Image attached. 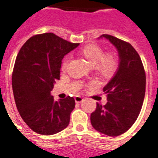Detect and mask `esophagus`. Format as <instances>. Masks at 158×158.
I'll use <instances>...</instances> for the list:
<instances>
[{"mask_svg":"<svg viewBox=\"0 0 158 158\" xmlns=\"http://www.w3.org/2000/svg\"><path fill=\"white\" fill-rule=\"evenodd\" d=\"M75 100L76 103H81L82 101H83V98H82V97H79V96H76V97H75Z\"/></svg>","mask_w":158,"mask_h":158,"instance_id":"1","label":"esophagus"}]
</instances>
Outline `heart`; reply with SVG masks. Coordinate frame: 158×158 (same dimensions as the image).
<instances>
[{
    "mask_svg": "<svg viewBox=\"0 0 158 158\" xmlns=\"http://www.w3.org/2000/svg\"><path fill=\"white\" fill-rule=\"evenodd\" d=\"M80 52L85 57L92 66H94L100 75L105 78L114 75L118 68V59L113 52L105 53L103 48L96 44H89L80 49ZM69 63V57L64 58L61 64V70L65 71Z\"/></svg>",
    "mask_w": 158,
    "mask_h": 158,
    "instance_id": "b5f03b06",
    "label": "heart"
}]
</instances>
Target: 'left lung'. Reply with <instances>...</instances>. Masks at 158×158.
I'll list each match as a JSON object with an SVG mask.
<instances>
[{
    "instance_id": "left-lung-1",
    "label": "left lung",
    "mask_w": 158,
    "mask_h": 158,
    "mask_svg": "<svg viewBox=\"0 0 158 158\" xmlns=\"http://www.w3.org/2000/svg\"><path fill=\"white\" fill-rule=\"evenodd\" d=\"M118 51V70L103 88L107 103H97L91 114L92 127L110 136H118L131 127L136 121L145 95L146 76L139 53L128 42L104 34Z\"/></svg>"
}]
</instances>
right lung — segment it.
<instances>
[{"label": "right lung", "instance_id": "right-lung-1", "mask_svg": "<svg viewBox=\"0 0 158 158\" xmlns=\"http://www.w3.org/2000/svg\"><path fill=\"white\" fill-rule=\"evenodd\" d=\"M79 44L44 33L31 37L19 50L13 70V92L22 118L35 132L49 135L69 125L75 99L56 101L50 92L60 79L62 58Z\"/></svg>", "mask_w": 158, "mask_h": 158}]
</instances>
